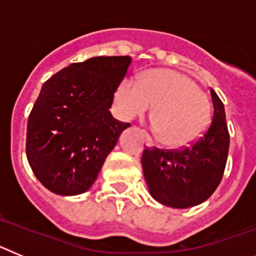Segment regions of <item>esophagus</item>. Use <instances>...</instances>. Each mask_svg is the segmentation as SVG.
<instances>
[{"instance_id":"esophagus-1","label":"esophagus","mask_w":256,"mask_h":256,"mask_svg":"<svg viewBox=\"0 0 256 256\" xmlns=\"http://www.w3.org/2000/svg\"><path fill=\"white\" fill-rule=\"evenodd\" d=\"M146 146H150V148H152L153 146V143L150 139V136H146Z\"/></svg>"}]
</instances>
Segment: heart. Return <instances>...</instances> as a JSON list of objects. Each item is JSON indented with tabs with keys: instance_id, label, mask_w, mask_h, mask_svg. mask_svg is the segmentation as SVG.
<instances>
[{
	"instance_id": "heart-1",
	"label": "heart",
	"mask_w": 256,
	"mask_h": 256,
	"mask_svg": "<svg viewBox=\"0 0 256 256\" xmlns=\"http://www.w3.org/2000/svg\"><path fill=\"white\" fill-rule=\"evenodd\" d=\"M122 118L143 117L150 108V125L164 146L184 148L208 128L211 106L208 95L188 76L171 70H152L138 78L124 80L114 94Z\"/></svg>"
}]
</instances>
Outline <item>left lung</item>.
Returning a JSON list of instances; mask_svg holds the SVG:
<instances>
[{
  "label": "left lung",
  "instance_id": "left-lung-1",
  "mask_svg": "<svg viewBox=\"0 0 256 256\" xmlns=\"http://www.w3.org/2000/svg\"><path fill=\"white\" fill-rule=\"evenodd\" d=\"M214 113L208 130L198 140L180 150H146L142 166L150 194L172 208L197 206L220 184L226 168L230 134L226 110L219 96L210 90Z\"/></svg>",
  "mask_w": 256,
  "mask_h": 256
}]
</instances>
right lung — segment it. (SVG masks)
I'll use <instances>...</instances> for the list:
<instances>
[{"mask_svg":"<svg viewBox=\"0 0 256 256\" xmlns=\"http://www.w3.org/2000/svg\"><path fill=\"white\" fill-rule=\"evenodd\" d=\"M130 56L73 63L44 84L26 126V158L36 178L60 196L85 193L130 124L110 112Z\"/></svg>","mask_w":256,"mask_h":256,"instance_id":"add662e5","label":"right lung"}]
</instances>
